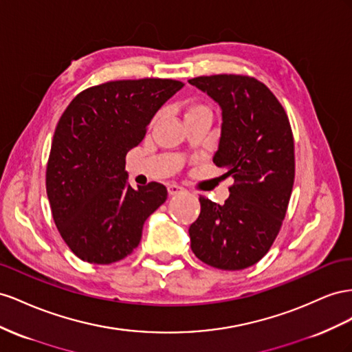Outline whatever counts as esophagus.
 <instances>
[{"label": "esophagus", "instance_id": "obj_1", "mask_svg": "<svg viewBox=\"0 0 352 352\" xmlns=\"http://www.w3.org/2000/svg\"><path fill=\"white\" fill-rule=\"evenodd\" d=\"M183 187L182 186H178V184H169L168 186V193H169V196H175V195H178V193H182L183 192Z\"/></svg>", "mask_w": 352, "mask_h": 352}]
</instances>
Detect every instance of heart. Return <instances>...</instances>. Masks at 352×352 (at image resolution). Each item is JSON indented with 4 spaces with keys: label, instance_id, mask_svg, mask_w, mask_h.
Segmentation results:
<instances>
[{
    "label": "heart",
    "instance_id": "obj_1",
    "mask_svg": "<svg viewBox=\"0 0 352 352\" xmlns=\"http://www.w3.org/2000/svg\"><path fill=\"white\" fill-rule=\"evenodd\" d=\"M182 112H183L184 120L196 118V116H204V115L210 116V109L205 103L199 102V100H196V98L187 100V102L182 106Z\"/></svg>",
    "mask_w": 352,
    "mask_h": 352
}]
</instances>
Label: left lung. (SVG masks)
Instances as JSON below:
<instances>
[{"label": "left lung", "instance_id": "obj_1", "mask_svg": "<svg viewBox=\"0 0 352 352\" xmlns=\"http://www.w3.org/2000/svg\"><path fill=\"white\" fill-rule=\"evenodd\" d=\"M188 82L223 110L214 164L232 175L224 205L200 196L190 226L193 254L202 263L236 271L256 264L282 228L295 179V146L289 118L277 97L246 75H210Z\"/></svg>", "mask_w": 352, "mask_h": 352}]
</instances>
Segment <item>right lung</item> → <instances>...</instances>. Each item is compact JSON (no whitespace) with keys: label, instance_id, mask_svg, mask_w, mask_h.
<instances>
[{"label":"right lung","instance_id":"add662e5","mask_svg":"<svg viewBox=\"0 0 352 352\" xmlns=\"http://www.w3.org/2000/svg\"><path fill=\"white\" fill-rule=\"evenodd\" d=\"M183 85L160 78L104 82L79 93L60 116L47 162V196L60 236L79 259L112 264L133 254L144 221L166 200L160 183L129 186L125 157Z\"/></svg>","mask_w":352,"mask_h":352}]
</instances>
